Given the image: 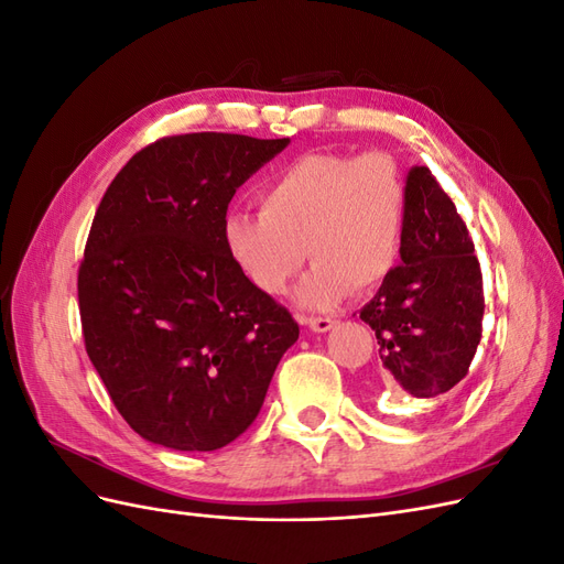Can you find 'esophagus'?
<instances>
[{
    "label": "esophagus",
    "instance_id": "1",
    "mask_svg": "<svg viewBox=\"0 0 564 564\" xmlns=\"http://www.w3.org/2000/svg\"><path fill=\"white\" fill-rule=\"evenodd\" d=\"M305 324H308L313 332L322 334V332H329L336 324V319L334 317H308V319H305Z\"/></svg>",
    "mask_w": 564,
    "mask_h": 564
}]
</instances>
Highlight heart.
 <instances>
[{
  "label": "heart",
  "mask_w": 564,
  "mask_h": 564,
  "mask_svg": "<svg viewBox=\"0 0 564 564\" xmlns=\"http://www.w3.org/2000/svg\"><path fill=\"white\" fill-rule=\"evenodd\" d=\"M404 224V178L386 152H308L265 183L261 212H230L220 230L232 263L268 296L284 292L308 253L315 265L296 301L329 308L395 270Z\"/></svg>",
  "instance_id": "heart-1"
}]
</instances>
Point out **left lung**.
<instances>
[{"label":"left lung","mask_w":564,"mask_h":564,"mask_svg":"<svg viewBox=\"0 0 564 564\" xmlns=\"http://www.w3.org/2000/svg\"><path fill=\"white\" fill-rule=\"evenodd\" d=\"M400 265L360 319L377 332L390 392L435 398L466 379L482 338V270L464 218L429 166L406 176Z\"/></svg>","instance_id":"left-lung-1"}]
</instances>
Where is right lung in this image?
Instances as JSON below:
<instances>
[{"instance_id": "right-lung-1", "label": "right lung", "mask_w": 564, "mask_h": 564, "mask_svg": "<svg viewBox=\"0 0 564 564\" xmlns=\"http://www.w3.org/2000/svg\"><path fill=\"white\" fill-rule=\"evenodd\" d=\"M286 143L166 135L135 152L98 204L77 275L84 346L148 442L230 445L296 344L292 313L242 275L220 230L237 187Z\"/></svg>"}]
</instances>
